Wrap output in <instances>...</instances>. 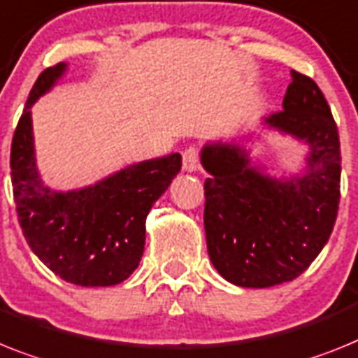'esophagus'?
<instances>
[{
	"instance_id": "esophagus-1",
	"label": "esophagus",
	"mask_w": 358,
	"mask_h": 358,
	"mask_svg": "<svg viewBox=\"0 0 358 358\" xmlns=\"http://www.w3.org/2000/svg\"><path fill=\"white\" fill-rule=\"evenodd\" d=\"M182 164H184V171L193 173L198 167V149L194 145L187 147L182 155Z\"/></svg>"
}]
</instances>
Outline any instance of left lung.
<instances>
[{
  "mask_svg": "<svg viewBox=\"0 0 358 358\" xmlns=\"http://www.w3.org/2000/svg\"><path fill=\"white\" fill-rule=\"evenodd\" d=\"M282 110L264 118L269 129L309 147L306 169L276 178L251 164L244 145L206 143L207 251L216 271L240 287H271L306 271L322 251L341 200V142L322 91L291 71Z\"/></svg>",
  "mask_w": 358,
  "mask_h": 358,
  "instance_id": "8db88e82",
  "label": "left lung"
}]
</instances>
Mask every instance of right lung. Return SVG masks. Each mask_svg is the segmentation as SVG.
I'll return each instance as SVG.
<instances>
[{
	"label": "right lung",
	"instance_id": "add662e5",
	"mask_svg": "<svg viewBox=\"0 0 358 358\" xmlns=\"http://www.w3.org/2000/svg\"><path fill=\"white\" fill-rule=\"evenodd\" d=\"M67 71L45 69L14 131L10 176L17 220L34 255L54 275L83 287L120 284L133 275L145 245V218L182 169L178 152L127 165L89 187L58 193L36 167L32 105Z\"/></svg>",
	"mask_w": 358,
	"mask_h": 358
}]
</instances>
